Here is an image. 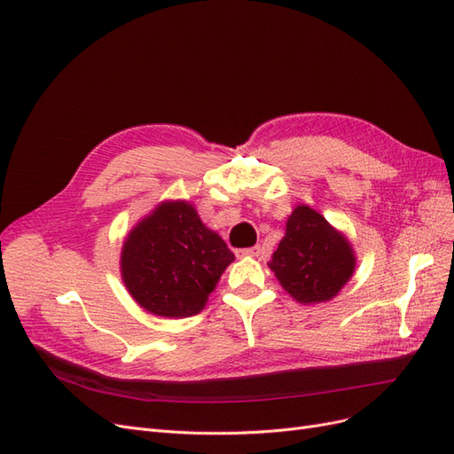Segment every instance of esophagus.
<instances>
[{
	"instance_id": "esophagus-1",
	"label": "esophagus",
	"mask_w": 454,
	"mask_h": 454,
	"mask_svg": "<svg viewBox=\"0 0 454 454\" xmlns=\"http://www.w3.org/2000/svg\"><path fill=\"white\" fill-rule=\"evenodd\" d=\"M261 254V248L259 246H254V248H242V250H237V257H255Z\"/></svg>"
}]
</instances>
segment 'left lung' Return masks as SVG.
<instances>
[{"label": "left lung", "instance_id": "8db88e82", "mask_svg": "<svg viewBox=\"0 0 454 454\" xmlns=\"http://www.w3.org/2000/svg\"><path fill=\"white\" fill-rule=\"evenodd\" d=\"M280 286L297 303L332 301L356 270L348 239L307 204L294 208L269 263Z\"/></svg>", "mask_w": 454, "mask_h": 454}]
</instances>
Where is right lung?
<instances>
[{"label": "right lung", "mask_w": 454, "mask_h": 454, "mask_svg": "<svg viewBox=\"0 0 454 454\" xmlns=\"http://www.w3.org/2000/svg\"><path fill=\"white\" fill-rule=\"evenodd\" d=\"M235 261L187 200H162L122 242L121 278L144 310L162 318L199 314Z\"/></svg>", "instance_id": "add662e5"}]
</instances>
